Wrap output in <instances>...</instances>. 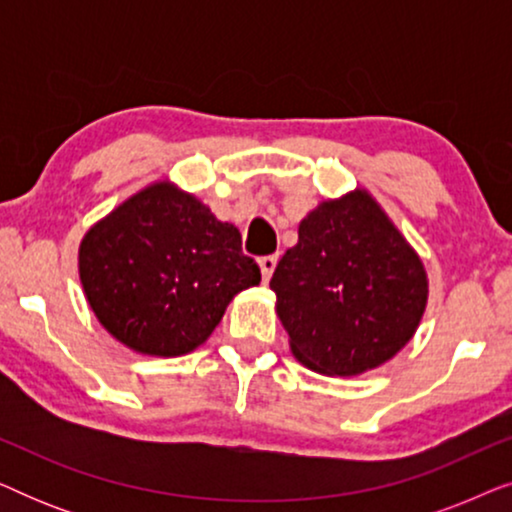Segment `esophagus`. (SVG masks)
Listing matches in <instances>:
<instances>
[{
    "label": "esophagus",
    "mask_w": 512,
    "mask_h": 512,
    "mask_svg": "<svg viewBox=\"0 0 512 512\" xmlns=\"http://www.w3.org/2000/svg\"><path fill=\"white\" fill-rule=\"evenodd\" d=\"M258 265H261L263 282L268 284V282H270V277H272V272H275V268H277V256H263L261 261H258Z\"/></svg>",
    "instance_id": "obj_1"
}]
</instances>
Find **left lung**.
Returning <instances> with one entry per match:
<instances>
[{"label":"left lung","mask_w":512,"mask_h":512,"mask_svg":"<svg viewBox=\"0 0 512 512\" xmlns=\"http://www.w3.org/2000/svg\"><path fill=\"white\" fill-rule=\"evenodd\" d=\"M291 354L321 375L380 368L417 333L424 263L366 188L319 202L270 279Z\"/></svg>","instance_id":"8db88e82"}]
</instances>
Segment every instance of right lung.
Segmentation results:
<instances>
[{
  "label": "right lung",
  "instance_id": "obj_1",
  "mask_svg": "<svg viewBox=\"0 0 512 512\" xmlns=\"http://www.w3.org/2000/svg\"><path fill=\"white\" fill-rule=\"evenodd\" d=\"M79 279L104 331L144 356L207 342L237 293L261 282L242 235L205 202L160 179L88 228Z\"/></svg>",
  "mask_w": 512,
  "mask_h": 512
}]
</instances>
